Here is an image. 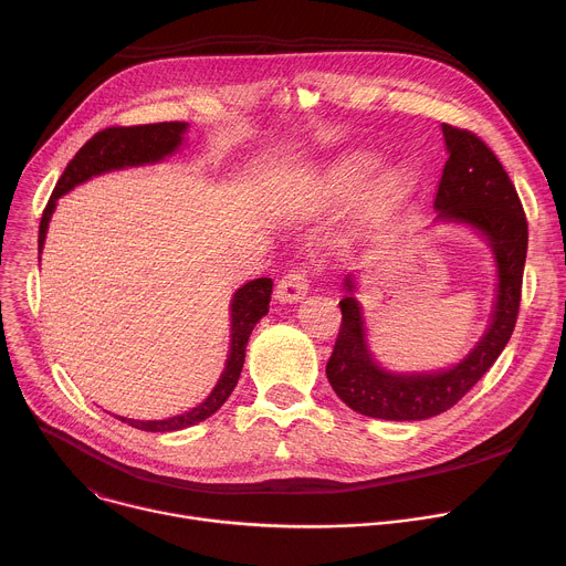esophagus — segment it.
<instances>
[{"label": "esophagus", "instance_id": "esophagus-1", "mask_svg": "<svg viewBox=\"0 0 566 566\" xmlns=\"http://www.w3.org/2000/svg\"><path fill=\"white\" fill-rule=\"evenodd\" d=\"M306 293H308V271L306 269H295V271L286 273L275 286V300L282 304L300 302Z\"/></svg>", "mask_w": 566, "mask_h": 566}]
</instances>
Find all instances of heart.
Listing matches in <instances>:
<instances>
[{"instance_id":"b5f03b06","label":"heart","mask_w":566,"mask_h":566,"mask_svg":"<svg viewBox=\"0 0 566 566\" xmlns=\"http://www.w3.org/2000/svg\"><path fill=\"white\" fill-rule=\"evenodd\" d=\"M369 170H371L369 160H349V164H343L329 177V195L336 199H352L365 186ZM398 188H400V177L389 172L376 184L371 197H374V201H380V199L394 195Z\"/></svg>"}]
</instances>
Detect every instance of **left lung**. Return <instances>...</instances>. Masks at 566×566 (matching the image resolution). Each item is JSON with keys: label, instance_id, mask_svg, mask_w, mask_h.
Segmentation results:
<instances>
[{"label": "left lung", "instance_id": "left-lung-1", "mask_svg": "<svg viewBox=\"0 0 566 566\" xmlns=\"http://www.w3.org/2000/svg\"><path fill=\"white\" fill-rule=\"evenodd\" d=\"M441 129L448 160L434 199L437 219L468 223L486 237L497 264V300L486 334L459 365L430 374H391L369 354L349 275L327 378L343 402L371 419L423 421L457 406L500 358L520 313L528 223L517 190L500 158L476 134L446 123Z\"/></svg>", "mask_w": 566, "mask_h": 566}]
</instances>
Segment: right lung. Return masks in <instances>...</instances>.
<instances>
[{
  "label": "right lung",
  "mask_w": 566,
  "mask_h": 566,
  "mask_svg": "<svg viewBox=\"0 0 566 566\" xmlns=\"http://www.w3.org/2000/svg\"><path fill=\"white\" fill-rule=\"evenodd\" d=\"M188 129V123H154V125H136V127H107L98 134H94L83 147L77 149V154L69 160V166L64 168L62 177L57 179L53 195L42 212L40 221V234H38V251L42 253L44 249V239L49 230L51 214L55 210V203L62 195L73 190L75 186L90 181L92 177L112 172V170H123V168H134V166H147V164H158L177 147L184 143V134ZM273 293V280L271 277H258L247 282L237 293L232 295L230 302V354L226 360V367L210 391V396L199 402L197 408H192L186 415L164 419V421H136V419H125L118 417L123 423L145 430V432H175L184 430L190 426H197L212 417L228 396L232 394L241 367H244L247 358V343L251 338V332L255 329L258 322L269 313V302Z\"/></svg>",
  "instance_id": "right-lung-1"
}]
</instances>
